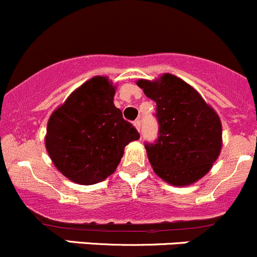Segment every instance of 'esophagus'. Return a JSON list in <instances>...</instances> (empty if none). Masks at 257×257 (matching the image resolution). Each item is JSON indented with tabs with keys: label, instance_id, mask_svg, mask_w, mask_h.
<instances>
[{
	"label": "esophagus",
	"instance_id": "1",
	"mask_svg": "<svg viewBox=\"0 0 257 257\" xmlns=\"http://www.w3.org/2000/svg\"><path fill=\"white\" fill-rule=\"evenodd\" d=\"M134 125H135V127L137 128V131H141V121L140 120H135L134 121Z\"/></svg>",
	"mask_w": 257,
	"mask_h": 257
}]
</instances>
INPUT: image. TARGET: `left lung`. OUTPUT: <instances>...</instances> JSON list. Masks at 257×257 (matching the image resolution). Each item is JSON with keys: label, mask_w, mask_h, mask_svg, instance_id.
<instances>
[{"label": "left lung", "mask_w": 257, "mask_h": 257, "mask_svg": "<svg viewBox=\"0 0 257 257\" xmlns=\"http://www.w3.org/2000/svg\"><path fill=\"white\" fill-rule=\"evenodd\" d=\"M137 85L156 102L159 136L145 144L152 169L175 186L194 184L220 155L222 128L217 113L196 90L170 73L152 82L139 80Z\"/></svg>", "instance_id": "8db88e82"}]
</instances>
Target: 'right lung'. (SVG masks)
Listing matches in <instances>:
<instances>
[{
	"label": "right lung",
	"instance_id": "add662e5",
	"mask_svg": "<svg viewBox=\"0 0 257 257\" xmlns=\"http://www.w3.org/2000/svg\"><path fill=\"white\" fill-rule=\"evenodd\" d=\"M115 87L96 76L73 91L47 123L46 149L51 160L76 184L93 185L110 176L128 142L140 139L113 105Z\"/></svg>",
	"mask_w": 257,
	"mask_h": 257
}]
</instances>
